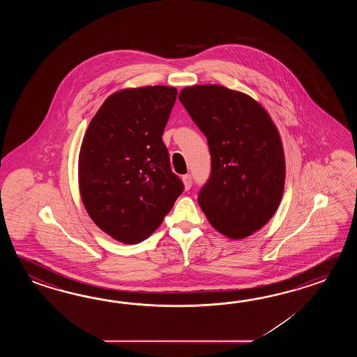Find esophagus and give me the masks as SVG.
Returning a JSON list of instances; mask_svg holds the SVG:
<instances>
[{"mask_svg":"<svg viewBox=\"0 0 357 357\" xmlns=\"http://www.w3.org/2000/svg\"><path fill=\"white\" fill-rule=\"evenodd\" d=\"M182 181H183V185H185V189L189 190L191 188V185H192L191 175L182 176Z\"/></svg>","mask_w":357,"mask_h":357,"instance_id":"esophagus-1","label":"esophagus"}]
</instances>
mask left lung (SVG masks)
I'll return each instance as SVG.
<instances>
[{"mask_svg": "<svg viewBox=\"0 0 357 357\" xmlns=\"http://www.w3.org/2000/svg\"><path fill=\"white\" fill-rule=\"evenodd\" d=\"M178 99L211 153L200 208L220 234L234 240L250 236L281 203L286 169L278 130L258 102L220 85L189 86Z\"/></svg>", "mask_w": 357, "mask_h": 357, "instance_id": "left-lung-1", "label": "left lung"}]
</instances>
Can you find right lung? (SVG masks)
I'll return each mask as SVG.
<instances>
[{"mask_svg":"<svg viewBox=\"0 0 357 357\" xmlns=\"http://www.w3.org/2000/svg\"><path fill=\"white\" fill-rule=\"evenodd\" d=\"M176 97V88L163 85L117 91L85 132L79 154L84 206L117 241H144L183 191L162 140Z\"/></svg>","mask_w":357,"mask_h":357,"instance_id":"right-lung-1","label":"right lung"}]
</instances>
